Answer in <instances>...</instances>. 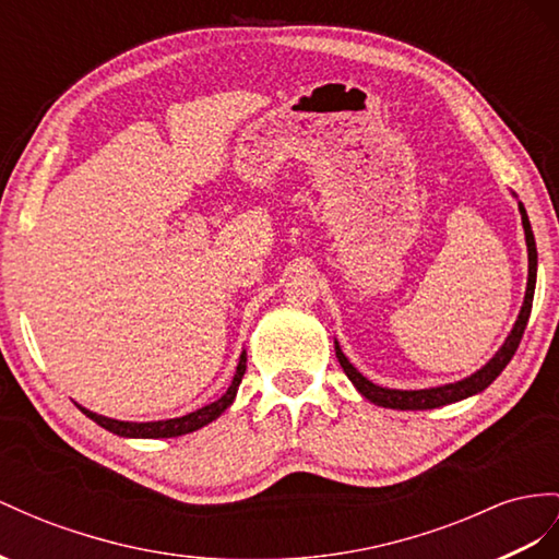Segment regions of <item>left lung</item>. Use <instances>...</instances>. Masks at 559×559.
Listing matches in <instances>:
<instances>
[{"label":"left lung","instance_id":"left-lung-1","mask_svg":"<svg viewBox=\"0 0 559 559\" xmlns=\"http://www.w3.org/2000/svg\"><path fill=\"white\" fill-rule=\"evenodd\" d=\"M520 214H522V226H524V236H526V250H528V281H526V295H524V305L518 321H514V328L510 331L508 340L503 342V347L496 352L493 359L479 368L477 373H472L465 380H457L451 384H441V388H429V390H388L380 388V384H373L368 378H364L359 370H356L345 354H342L340 345L335 342V356L345 370L347 378L354 382V388L359 390L368 402H373L384 408H399V411H427V408H439L453 402H461V399H467L472 394H479L481 390L489 388V384L503 373V368L510 364L520 347V340L524 335V328L528 321V313H532V302H534V288H536V264H538V254H536V240L532 224H528L526 210L520 203Z\"/></svg>","mask_w":559,"mask_h":559}]
</instances>
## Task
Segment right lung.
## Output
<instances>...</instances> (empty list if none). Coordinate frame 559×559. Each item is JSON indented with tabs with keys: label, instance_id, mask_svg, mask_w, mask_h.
<instances>
[{
	"label": "right lung",
	"instance_id": "right-lung-1",
	"mask_svg": "<svg viewBox=\"0 0 559 559\" xmlns=\"http://www.w3.org/2000/svg\"><path fill=\"white\" fill-rule=\"evenodd\" d=\"M246 361L248 356L246 352L240 354V361L236 366V376L231 380V384H228L226 394H222L217 402H212L203 408H198L193 413H186V416L181 418H169V420H155V423H127V420H112V418H106V416H98V413H92L87 408L78 406L84 416L92 418L96 425H102L104 429H108V432L118 435V437H132V439H169V437H181V435H189V432H195V429L205 427L207 423L217 420L222 413L234 404L236 399V392H238V384L242 380V376H246Z\"/></svg>",
	"mask_w": 559,
	"mask_h": 559
}]
</instances>
